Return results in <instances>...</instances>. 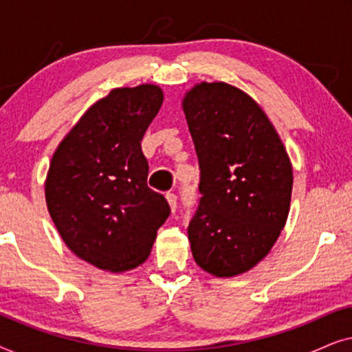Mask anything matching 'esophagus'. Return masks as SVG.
Returning <instances> with one entry per match:
<instances>
[{
	"label": "esophagus",
	"instance_id": "1",
	"mask_svg": "<svg viewBox=\"0 0 352 352\" xmlns=\"http://www.w3.org/2000/svg\"><path fill=\"white\" fill-rule=\"evenodd\" d=\"M166 200H168V204H170L171 211H173V213H175L176 208H177V197H176V194H173V192H168Z\"/></svg>",
	"mask_w": 352,
	"mask_h": 352
}]
</instances>
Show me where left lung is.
<instances>
[{"instance_id": "left-lung-1", "label": "left lung", "mask_w": 352, "mask_h": 352, "mask_svg": "<svg viewBox=\"0 0 352 352\" xmlns=\"http://www.w3.org/2000/svg\"><path fill=\"white\" fill-rule=\"evenodd\" d=\"M182 109L200 168L201 197L187 228L192 254L216 277L247 272L285 226L290 160L261 107L234 86L204 81Z\"/></svg>"}]
</instances>
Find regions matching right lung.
I'll list each match as a JSON object with an SVG mask.
<instances>
[{
  "mask_svg": "<svg viewBox=\"0 0 352 352\" xmlns=\"http://www.w3.org/2000/svg\"><path fill=\"white\" fill-rule=\"evenodd\" d=\"M163 102L158 86L110 91L88 109L52 157L46 204L67 247L105 271L136 267L171 210L147 186L141 141Z\"/></svg>",
  "mask_w": 352,
  "mask_h": 352,
  "instance_id": "right-lung-1",
  "label": "right lung"
}]
</instances>
